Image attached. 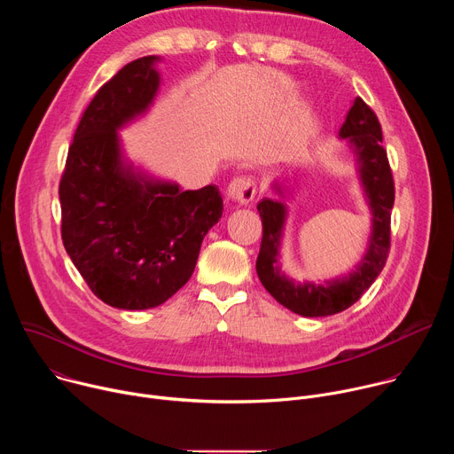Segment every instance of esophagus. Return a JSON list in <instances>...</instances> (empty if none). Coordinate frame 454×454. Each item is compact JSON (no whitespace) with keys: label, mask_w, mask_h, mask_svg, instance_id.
<instances>
[{"label":"esophagus","mask_w":454,"mask_h":454,"mask_svg":"<svg viewBox=\"0 0 454 454\" xmlns=\"http://www.w3.org/2000/svg\"><path fill=\"white\" fill-rule=\"evenodd\" d=\"M228 198L239 205H249L256 193V184L251 177H235L228 184Z\"/></svg>","instance_id":"obj_1"}]
</instances>
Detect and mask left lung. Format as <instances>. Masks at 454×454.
<instances>
[{
    "label": "left lung",
    "mask_w": 454,
    "mask_h": 454,
    "mask_svg": "<svg viewBox=\"0 0 454 454\" xmlns=\"http://www.w3.org/2000/svg\"><path fill=\"white\" fill-rule=\"evenodd\" d=\"M356 154L359 179L372 210V233L368 249L356 270L325 284L287 278L280 268V240L287 217V207L278 200L264 198L256 205L262 219V244L256 258V275L268 293L289 310L307 316H331L354 305L375 282L390 253V219L395 201V186L390 163L382 147V131L375 113L357 97L340 129ZM278 193L282 188L275 183Z\"/></svg>",
    "instance_id": "8db88e82"
}]
</instances>
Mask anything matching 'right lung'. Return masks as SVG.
Returning <instances> with one entry per match:
<instances>
[{
	"mask_svg": "<svg viewBox=\"0 0 454 454\" xmlns=\"http://www.w3.org/2000/svg\"><path fill=\"white\" fill-rule=\"evenodd\" d=\"M158 60L149 55L125 64L97 91L59 184L67 253L97 298L125 310L153 309L176 294L223 215L215 184L181 190L123 161L118 129L153 104Z\"/></svg>",
	"mask_w": 454,
	"mask_h": 454,
	"instance_id": "1",
	"label": "right lung"
}]
</instances>
